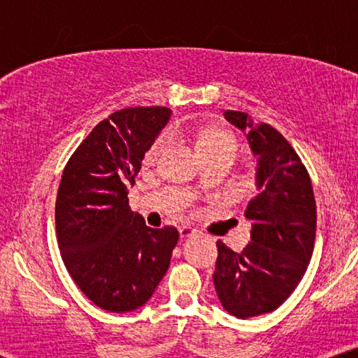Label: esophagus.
<instances>
[{
    "mask_svg": "<svg viewBox=\"0 0 358 358\" xmlns=\"http://www.w3.org/2000/svg\"><path fill=\"white\" fill-rule=\"evenodd\" d=\"M195 232H196L195 229L190 227V225H182V227H180V236H182V239H187V237H192Z\"/></svg>",
    "mask_w": 358,
    "mask_h": 358,
    "instance_id": "esophagus-1",
    "label": "esophagus"
}]
</instances>
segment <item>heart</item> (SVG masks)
<instances>
[{"label": "heart", "mask_w": 358, "mask_h": 358, "mask_svg": "<svg viewBox=\"0 0 358 358\" xmlns=\"http://www.w3.org/2000/svg\"><path fill=\"white\" fill-rule=\"evenodd\" d=\"M165 145V139H158L153 146H151L150 155H156ZM196 148H199L200 155L207 156L212 153H220V151H234L237 153V141L229 133L220 129H205L196 136Z\"/></svg>", "instance_id": "heart-1"}]
</instances>
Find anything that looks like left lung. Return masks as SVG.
I'll return each mask as SVG.
<instances>
[{"instance_id": "obj_1", "label": "left lung", "mask_w": 358, "mask_h": 358, "mask_svg": "<svg viewBox=\"0 0 358 358\" xmlns=\"http://www.w3.org/2000/svg\"><path fill=\"white\" fill-rule=\"evenodd\" d=\"M245 133L257 156L256 187L244 215L250 242L234 252L217 241L213 286L225 311L237 318L271 313L289 298L310 264L316 236V203L310 175L279 131L245 113L225 110Z\"/></svg>"}]
</instances>
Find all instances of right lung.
Returning <instances> with one entry per match:
<instances>
[{"label":"right lung","instance_id":"obj_1","mask_svg":"<svg viewBox=\"0 0 358 358\" xmlns=\"http://www.w3.org/2000/svg\"><path fill=\"white\" fill-rule=\"evenodd\" d=\"M170 116L159 106L116 110L90 131L62 173L55 203L62 259L82 293L113 313L138 310L153 296L178 242L175 227H148L127 200Z\"/></svg>","mask_w":358,"mask_h":358}]
</instances>
